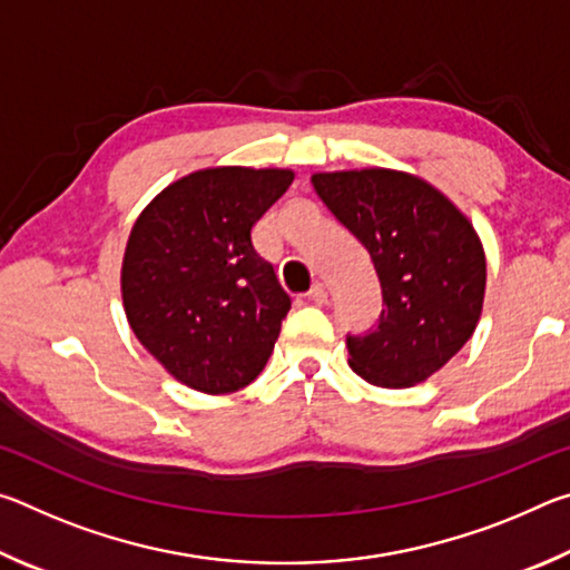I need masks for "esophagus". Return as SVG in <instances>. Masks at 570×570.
Wrapping results in <instances>:
<instances>
[{
    "mask_svg": "<svg viewBox=\"0 0 570 570\" xmlns=\"http://www.w3.org/2000/svg\"><path fill=\"white\" fill-rule=\"evenodd\" d=\"M308 302H314V304H320V306L330 302V292H326V286L324 284H314L312 292H308Z\"/></svg>",
    "mask_w": 570,
    "mask_h": 570,
    "instance_id": "esophagus-1",
    "label": "esophagus"
}]
</instances>
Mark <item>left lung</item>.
I'll list each match as a JSON object with an SVG mask.
<instances>
[{"mask_svg":"<svg viewBox=\"0 0 570 570\" xmlns=\"http://www.w3.org/2000/svg\"><path fill=\"white\" fill-rule=\"evenodd\" d=\"M314 190L370 250L382 284L377 330L346 336L364 382L402 390L442 370L485 298V250L470 218L420 176L392 168L314 173Z\"/></svg>","mask_w":570,"mask_h":570,"instance_id":"1","label":"left lung"}]
</instances>
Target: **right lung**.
Returning <instances> with one entry per match:
<instances>
[{
    "label": "right lung",
    "instance_id": "obj_1",
    "mask_svg": "<svg viewBox=\"0 0 570 570\" xmlns=\"http://www.w3.org/2000/svg\"><path fill=\"white\" fill-rule=\"evenodd\" d=\"M292 180L288 168L193 170L135 220L120 268L125 316L163 370L190 390L246 387L274 352L292 298L250 230Z\"/></svg>",
    "mask_w": 570,
    "mask_h": 570
}]
</instances>
